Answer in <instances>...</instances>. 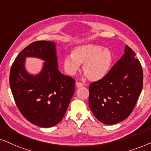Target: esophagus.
I'll return each instance as SVG.
<instances>
[{
	"label": "esophagus",
	"instance_id": "obj_1",
	"mask_svg": "<svg viewBox=\"0 0 151 151\" xmlns=\"http://www.w3.org/2000/svg\"><path fill=\"white\" fill-rule=\"evenodd\" d=\"M76 86H77V88H81V87L83 86V83H80V82H77V83H76Z\"/></svg>",
	"mask_w": 151,
	"mask_h": 151
}]
</instances>
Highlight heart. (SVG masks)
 <instances>
[{"instance_id": "heart-1", "label": "heart", "mask_w": 151, "mask_h": 151, "mask_svg": "<svg viewBox=\"0 0 151 151\" xmlns=\"http://www.w3.org/2000/svg\"><path fill=\"white\" fill-rule=\"evenodd\" d=\"M113 63V54L109 49L94 44L75 47L70 56L65 57L63 67L66 74L74 76L82 65V70L91 81H98L107 75Z\"/></svg>"}]
</instances>
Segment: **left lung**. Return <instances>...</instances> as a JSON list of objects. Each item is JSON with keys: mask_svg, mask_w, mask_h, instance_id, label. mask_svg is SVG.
Returning a JSON list of instances; mask_svg holds the SVG:
<instances>
[{"mask_svg": "<svg viewBox=\"0 0 151 151\" xmlns=\"http://www.w3.org/2000/svg\"><path fill=\"white\" fill-rule=\"evenodd\" d=\"M130 47L107 75L89 86L88 105L101 123L114 125L126 119L134 109L143 87V70Z\"/></svg>", "mask_w": 151, "mask_h": 151, "instance_id": "left-lung-1", "label": "left lung"}]
</instances>
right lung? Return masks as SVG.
I'll return each instance as SVG.
<instances>
[{"mask_svg": "<svg viewBox=\"0 0 151 151\" xmlns=\"http://www.w3.org/2000/svg\"><path fill=\"white\" fill-rule=\"evenodd\" d=\"M56 45L50 41H36L19 53L9 74V85L16 104L28 121L42 127L60 123L74 93L75 81L58 70ZM28 57L45 61L37 75L26 70Z\"/></svg>", "mask_w": 151, "mask_h": 151, "instance_id": "add662e5", "label": "right lung"}]
</instances>
